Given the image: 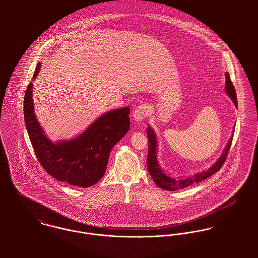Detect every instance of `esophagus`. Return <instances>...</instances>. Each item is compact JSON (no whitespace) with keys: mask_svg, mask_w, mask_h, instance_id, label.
<instances>
[{"mask_svg":"<svg viewBox=\"0 0 258 258\" xmlns=\"http://www.w3.org/2000/svg\"><path fill=\"white\" fill-rule=\"evenodd\" d=\"M148 114H149V106L146 104H142L133 111V117L138 122L144 120L147 117Z\"/></svg>","mask_w":258,"mask_h":258,"instance_id":"obj_1","label":"esophagus"}]
</instances>
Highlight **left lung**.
Wrapping results in <instances>:
<instances>
[{"label": "left lung", "mask_w": 258, "mask_h": 258, "mask_svg": "<svg viewBox=\"0 0 258 258\" xmlns=\"http://www.w3.org/2000/svg\"><path fill=\"white\" fill-rule=\"evenodd\" d=\"M225 92L230 97V99L234 103L235 107H237L236 93H235L234 87L232 85V82L229 78V74L227 73H225ZM233 133H234V131L232 132V134ZM147 137L148 140H149V152H148L147 157L148 172L150 173L154 183L157 184L159 187H161L163 189H166V190L174 191V190H177V189H181V188L186 187L190 184L202 182V181L208 179L210 176L217 173L218 171H220L223 163H224V161H225V158L228 154L233 135H231V137L229 138V140H228L226 146L224 148L223 152L221 153V157L219 158V160L211 168L207 169L206 171H203L201 173H197L192 176L185 177V178H183V177L182 178L171 177L164 170H162V168L159 165L158 158H157V152H158L157 136H156V133H155L154 129L150 126L147 128Z\"/></svg>", "instance_id": "1"}]
</instances>
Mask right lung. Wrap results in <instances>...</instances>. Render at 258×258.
Here are the masks:
<instances>
[{"label": "right lung", "instance_id": "add662e5", "mask_svg": "<svg viewBox=\"0 0 258 258\" xmlns=\"http://www.w3.org/2000/svg\"><path fill=\"white\" fill-rule=\"evenodd\" d=\"M40 67L38 62L34 80ZM129 107L105 112L78 136L52 142L37 121L33 82L27 87L24 101L25 123L38 162L54 179L81 187L91 186L104 176L112 148L129 130Z\"/></svg>", "mask_w": 258, "mask_h": 258}]
</instances>
